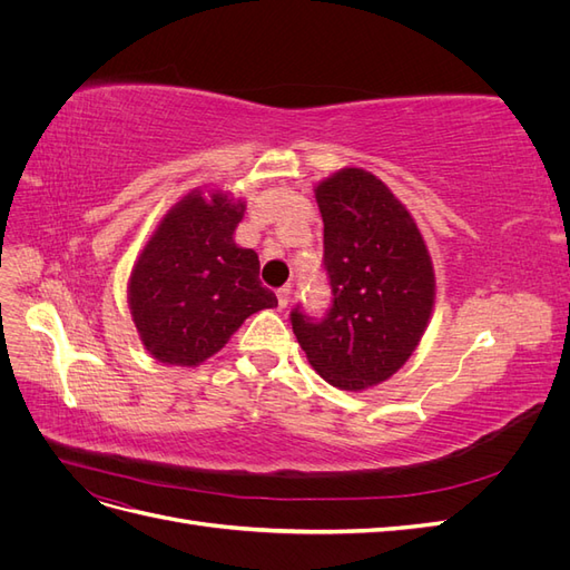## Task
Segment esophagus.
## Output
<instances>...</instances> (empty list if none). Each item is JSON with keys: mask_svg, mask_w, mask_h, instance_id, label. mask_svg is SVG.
Listing matches in <instances>:
<instances>
[{"mask_svg": "<svg viewBox=\"0 0 570 570\" xmlns=\"http://www.w3.org/2000/svg\"><path fill=\"white\" fill-rule=\"evenodd\" d=\"M289 295H292L289 287H281V289H278V306H281V308H287Z\"/></svg>", "mask_w": 570, "mask_h": 570, "instance_id": "esophagus-1", "label": "esophagus"}]
</instances>
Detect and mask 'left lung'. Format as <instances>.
Listing matches in <instances>:
<instances>
[{
  "label": "left lung",
  "instance_id": "1",
  "mask_svg": "<svg viewBox=\"0 0 570 570\" xmlns=\"http://www.w3.org/2000/svg\"><path fill=\"white\" fill-rule=\"evenodd\" d=\"M314 193L333 306L323 318L292 308V331L323 381L358 392L419 347L435 306L433 258L406 206L368 170L342 168Z\"/></svg>",
  "mask_w": 570,
  "mask_h": 570
}]
</instances>
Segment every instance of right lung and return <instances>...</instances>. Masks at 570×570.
Instances as JSON below:
<instances>
[{
	"label": "right lung",
	"mask_w": 570,
	"mask_h": 570,
	"mask_svg": "<svg viewBox=\"0 0 570 570\" xmlns=\"http://www.w3.org/2000/svg\"><path fill=\"white\" fill-rule=\"evenodd\" d=\"M247 204L193 189L159 220L137 256L128 306L145 350L168 366H199L252 314L278 306L258 256L235 245Z\"/></svg>",
	"instance_id": "right-lung-1"
}]
</instances>
